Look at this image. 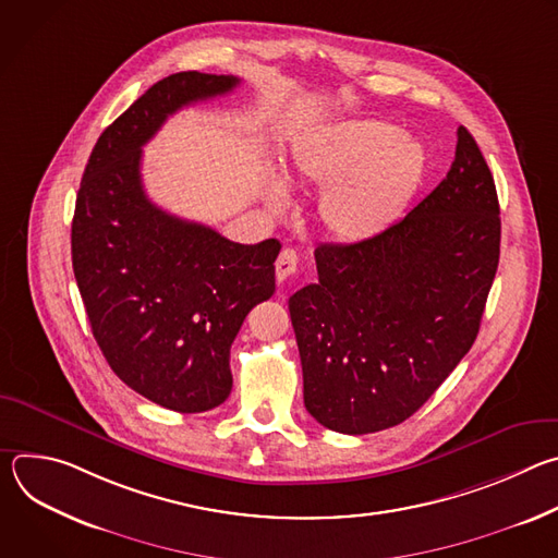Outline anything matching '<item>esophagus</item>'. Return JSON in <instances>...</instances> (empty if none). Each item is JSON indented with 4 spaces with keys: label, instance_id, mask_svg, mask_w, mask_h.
<instances>
[{
    "label": "esophagus",
    "instance_id": "esophagus-1",
    "mask_svg": "<svg viewBox=\"0 0 558 558\" xmlns=\"http://www.w3.org/2000/svg\"><path fill=\"white\" fill-rule=\"evenodd\" d=\"M295 271H298V254L293 250H282L278 260H276V278H278V282H284Z\"/></svg>",
    "mask_w": 558,
    "mask_h": 558
}]
</instances>
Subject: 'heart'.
I'll return each mask as SVG.
<instances>
[{
    "label": "heart",
    "instance_id": "b5f03b06",
    "mask_svg": "<svg viewBox=\"0 0 558 558\" xmlns=\"http://www.w3.org/2000/svg\"><path fill=\"white\" fill-rule=\"evenodd\" d=\"M426 170L424 147L379 119L333 123L298 145L287 163V183L322 187L317 216L344 243H362L386 231L415 194ZM271 211L289 207V190L267 177Z\"/></svg>",
    "mask_w": 558,
    "mask_h": 558
}]
</instances>
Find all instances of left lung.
<instances>
[{"label":"left lung","instance_id":"8db88e82","mask_svg":"<svg viewBox=\"0 0 558 558\" xmlns=\"http://www.w3.org/2000/svg\"><path fill=\"white\" fill-rule=\"evenodd\" d=\"M499 243L495 179L461 125L446 179L371 241L317 247V282L289 298L306 411L344 435L420 411L480 333Z\"/></svg>","mask_w":558,"mask_h":558}]
</instances>
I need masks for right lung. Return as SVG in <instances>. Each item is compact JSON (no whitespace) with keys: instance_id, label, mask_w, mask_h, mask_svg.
<instances>
[{"instance_id":"right-lung-1","label":"right lung","mask_w":558,"mask_h":558,"mask_svg":"<svg viewBox=\"0 0 558 558\" xmlns=\"http://www.w3.org/2000/svg\"><path fill=\"white\" fill-rule=\"evenodd\" d=\"M238 84L196 70L154 84L99 136L74 205L72 269L93 336L121 381L177 413L229 397V349L276 291L280 243H231L156 207L143 190L141 147L177 110Z\"/></svg>"}]
</instances>
